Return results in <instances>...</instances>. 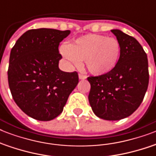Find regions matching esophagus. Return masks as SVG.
I'll return each mask as SVG.
<instances>
[{
    "mask_svg": "<svg viewBox=\"0 0 156 156\" xmlns=\"http://www.w3.org/2000/svg\"><path fill=\"white\" fill-rule=\"evenodd\" d=\"M78 78H79V79H81V80H84V79H87V76L84 75V74H82V73H79L78 74Z\"/></svg>",
    "mask_w": 156,
    "mask_h": 156,
    "instance_id": "esophagus-1",
    "label": "esophagus"
}]
</instances>
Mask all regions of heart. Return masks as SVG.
<instances>
[{
    "label": "heart",
    "instance_id": "1",
    "mask_svg": "<svg viewBox=\"0 0 156 156\" xmlns=\"http://www.w3.org/2000/svg\"><path fill=\"white\" fill-rule=\"evenodd\" d=\"M121 44L115 38L88 34L62 45L60 52L69 64L79 66L81 61L91 74L101 76L116 68L121 56Z\"/></svg>",
    "mask_w": 156,
    "mask_h": 156
}]
</instances>
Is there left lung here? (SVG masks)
<instances>
[{"mask_svg":"<svg viewBox=\"0 0 156 156\" xmlns=\"http://www.w3.org/2000/svg\"><path fill=\"white\" fill-rule=\"evenodd\" d=\"M121 44L118 64L104 75L89 77L88 100L93 112L107 121H118L138 109L149 83L147 56L138 41L118 29L111 30Z\"/></svg>","mask_w":156,"mask_h":156,"instance_id":"obj_1","label":"left lung"}]
</instances>
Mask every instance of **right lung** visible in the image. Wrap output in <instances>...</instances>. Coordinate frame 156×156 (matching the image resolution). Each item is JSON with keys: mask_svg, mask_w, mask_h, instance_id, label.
Masks as SVG:
<instances>
[{"mask_svg": "<svg viewBox=\"0 0 156 156\" xmlns=\"http://www.w3.org/2000/svg\"><path fill=\"white\" fill-rule=\"evenodd\" d=\"M70 30L40 28L26 31L11 49L8 81L21 110L38 121H48L62 112L78 83L77 72L59 69L60 43Z\"/></svg>", "mask_w": 156, "mask_h": 156, "instance_id": "1", "label": "right lung"}]
</instances>
